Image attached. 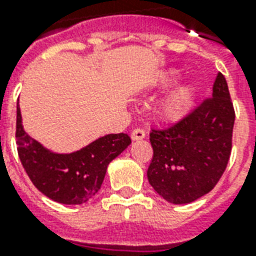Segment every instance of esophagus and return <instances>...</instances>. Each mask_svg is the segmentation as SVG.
Here are the masks:
<instances>
[{
    "mask_svg": "<svg viewBox=\"0 0 256 256\" xmlns=\"http://www.w3.org/2000/svg\"><path fill=\"white\" fill-rule=\"evenodd\" d=\"M145 138V132L142 128H134L132 132V140L133 141H140V140Z\"/></svg>",
    "mask_w": 256,
    "mask_h": 256,
    "instance_id": "1",
    "label": "esophagus"
}]
</instances>
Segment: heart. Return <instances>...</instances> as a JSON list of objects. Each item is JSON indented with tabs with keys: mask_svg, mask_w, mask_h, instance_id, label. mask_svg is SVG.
<instances>
[{
	"mask_svg": "<svg viewBox=\"0 0 256 256\" xmlns=\"http://www.w3.org/2000/svg\"><path fill=\"white\" fill-rule=\"evenodd\" d=\"M177 72L176 71H168L163 74L160 78L162 84H170L176 79ZM193 97V88L190 84H182L176 90L170 92L162 100L159 106V112L160 115L167 120H176L181 118L186 112V110L190 106V101Z\"/></svg>",
	"mask_w": 256,
	"mask_h": 256,
	"instance_id": "heart-1",
	"label": "heart"
}]
</instances>
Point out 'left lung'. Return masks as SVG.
I'll return each instance as SVG.
<instances>
[{"label":"left lung","mask_w":256,"mask_h":256,"mask_svg":"<svg viewBox=\"0 0 256 256\" xmlns=\"http://www.w3.org/2000/svg\"><path fill=\"white\" fill-rule=\"evenodd\" d=\"M234 108L218 72L212 96L168 128H152L148 181L172 204L192 203L214 188L232 152Z\"/></svg>","instance_id":"8db88e82"}]
</instances>
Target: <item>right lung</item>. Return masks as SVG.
I'll return each instance as SVG.
<instances>
[{"mask_svg":"<svg viewBox=\"0 0 256 256\" xmlns=\"http://www.w3.org/2000/svg\"><path fill=\"white\" fill-rule=\"evenodd\" d=\"M16 144L36 188L62 204H82L98 192L106 167L132 144L128 134H108L72 154H54L26 133L18 106Z\"/></svg>","mask_w":256,"mask_h":256,"instance_id":"1","label":"right lung"}]
</instances>
